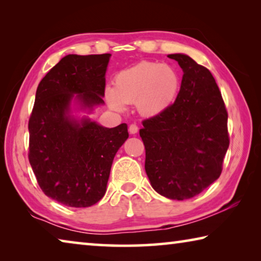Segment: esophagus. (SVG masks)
I'll use <instances>...</instances> for the list:
<instances>
[{"label":"esophagus","instance_id":"esophagus-1","mask_svg":"<svg viewBox=\"0 0 261 261\" xmlns=\"http://www.w3.org/2000/svg\"><path fill=\"white\" fill-rule=\"evenodd\" d=\"M129 132L131 135L137 134V132H138V125H137L136 123H132V124H130L129 126Z\"/></svg>","mask_w":261,"mask_h":261}]
</instances>
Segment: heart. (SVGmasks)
Returning <instances> with one entry per match:
<instances>
[{
	"instance_id": "1",
	"label": "heart",
	"mask_w": 261,
	"mask_h": 261,
	"mask_svg": "<svg viewBox=\"0 0 261 261\" xmlns=\"http://www.w3.org/2000/svg\"><path fill=\"white\" fill-rule=\"evenodd\" d=\"M179 86V76L174 68L141 62L115 77L114 90L107 92V101L116 110H123L125 105L136 103L140 114L154 116L174 102Z\"/></svg>"
}]
</instances>
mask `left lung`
I'll return each mask as SVG.
<instances>
[{"mask_svg": "<svg viewBox=\"0 0 261 261\" xmlns=\"http://www.w3.org/2000/svg\"><path fill=\"white\" fill-rule=\"evenodd\" d=\"M183 69L175 102L143 121L139 135L153 189L175 200L193 198L218 179L229 147L226 105L210 70L183 54H170Z\"/></svg>", "mask_w": 261, "mask_h": 261, "instance_id": "8db88e82", "label": "left lung"}]
</instances>
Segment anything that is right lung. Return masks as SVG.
<instances>
[{
  "label": "right lung",
  "instance_id": "1",
  "mask_svg": "<svg viewBox=\"0 0 261 261\" xmlns=\"http://www.w3.org/2000/svg\"><path fill=\"white\" fill-rule=\"evenodd\" d=\"M110 54L64 56L39 84L29 120V161L46 196L88 207L105 196L114 156L127 139L125 123L103 127L71 120L73 94L84 107L103 103Z\"/></svg>",
  "mask_w": 261,
  "mask_h": 261
}]
</instances>
